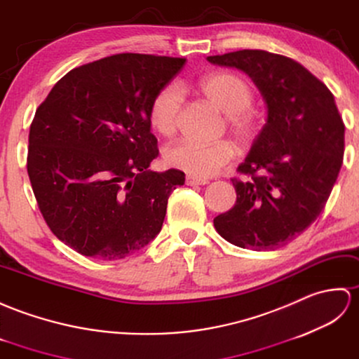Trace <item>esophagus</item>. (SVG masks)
<instances>
[{
    "mask_svg": "<svg viewBox=\"0 0 359 359\" xmlns=\"http://www.w3.org/2000/svg\"><path fill=\"white\" fill-rule=\"evenodd\" d=\"M207 180H201V178H195V177H186V184L187 186H204V184H207Z\"/></svg>",
    "mask_w": 359,
    "mask_h": 359,
    "instance_id": "esophagus-1",
    "label": "esophagus"
}]
</instances>
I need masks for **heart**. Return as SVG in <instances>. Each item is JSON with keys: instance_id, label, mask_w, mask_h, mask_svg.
Masks as SVG:
<instances>
[{"instance_id": "heart-1", "label": "heart", "mask_w": 359, "mask_h": 359, "mask_svg": "<svg viewBox=\"0 0 359 359\" xmlns=\"http://www.w3.org/2000/svg\"><path fill=\"white\" fill-rule=\"evenodd\" d=\"M201 90L222 112L229 114V129L240 141H249L258 129L257 114L249 107L253 100L252 86L240 75L218 72L205 76ZM181 109V90L178 86H165L152 100L149 119L154 129L170 137L177 130ZM235 155L233 146L227 141L198 142L180 140L165 149V163L195 178H209L218 173Z\"/></svg>"}]
</instances>
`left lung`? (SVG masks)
<instances>
[{"label": "left lung", "mask_w": 359, "mask_h": 359, "mask_svg": "<svg viewBox=\"0 0 359 359\" xmlns=\"http://www.w3.org/2000/svg\"><path fill=\"white\" fill-rule=\"evenodd\" d=\"M252 78L267 107L266 124L238 165L236 203L213 219L226 241L275 250L320 217L344 156V123L332 92L299 62L266 50L207 57Z\"/></svg>", "instance_id": "obj_1"}]
</instances>
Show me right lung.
I'll use <instances>...</instances> for the list:
<instances>
[{
	"mask_svg": "<svg viewBox=\"0 0 359 359\" xmlns=\"http://www.w3.org/2000/svg\"><path fill=\"white\" fill-rule=\"evenodd\" d=\"M184 58L118 53L70 70L36 109L27 173L53 235L84 257L126 258L161 232L184 172L158 156L149 110Z\"/></svg>",
	"mask_w": 359,
	"mask_h": 359,
	"instance_id": "add662e5",
	"label": "right lung"
}]
</instances>
